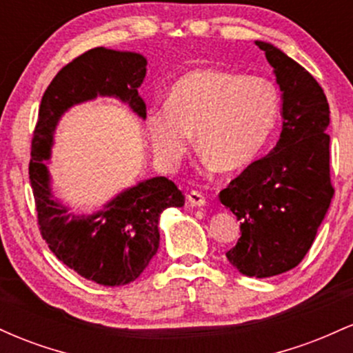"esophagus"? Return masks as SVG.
<instances>
[{"label":"esophagus","instance_id":"esophagus-1","mask_svg":"<svg viewBox=\"0 0 353 353\" xmlns=\"http://www.w3.org/2000/svg\"><path fill=\"white\" fill-rule=\"evenodd\" d=\"M188 201L192 208H202V205H205V197L202 196L199 190H190L188 194Z\"/></svg>","mask_w":353,"mask_h":353}]
</instances>
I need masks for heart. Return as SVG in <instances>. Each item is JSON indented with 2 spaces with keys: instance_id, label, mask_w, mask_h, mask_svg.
Masks as SVG:
<instances>
[{
  "instance_id": "obj_1",
  "label": "heart",
  "mask_w": 353,
  "mask_h": 353,
  "mask_svg": "<svg viewBox=\"0 0 353 353\" xmlns=\"http://www.w3.org/2000/svg\"><path fill=\"white\" fill-rule=\"evenodd\" d=\"M281 89L265 76L224 70L188 72L174 84L165 106L145 114L154 152L176 164L192 132L197 148L222 171L250 164L262 151L281 112Z\"/></svg>"
}]
</instances>
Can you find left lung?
I'll return each mask as SVG.
<instances>
[{"instance_id":"1","label":"left lung","mask_w":353,"mask_h":353,"mask_svg":"<svg viewBox=\"0 0 353 353\" xmlns=\"http://www.w3.org/2000/svg\"><path fill=\"white\" fill-rule=\"evenodd\" d=\"M282 91V132L275 148L247 165L219 199L241 221L242 236L225 252L247 277H272L294 269L314 244L330 208V109L323 89L305 68L265 41Z\"/></svg>"}]
</instances>
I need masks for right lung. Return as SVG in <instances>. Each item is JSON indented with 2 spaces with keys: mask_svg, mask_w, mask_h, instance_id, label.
Wrapping results in <instances>:
<instances>
[{
  "mask_svg": "<svg viewBox=\"0 0 353 353\" xmlns=\"http://www.w3.org/2000/svg\"><path fill=\"white\" fill-rule=\"evenodd\" d=\"M148 61L139 52L94 48L72 59L44 91L31 143L30 182L41 236L52 254L81 277L99 285L134 282L159 249V217L182 208L184 196L168 177H151L119 192L94 214H71L54 201L46 161L61 116L74 104L109 96L145 119L137 89Z\"/></svg>",
  "mask_w": 353,
  "mask_h": 353,
  "instance_id": "obj_1",
  "label": "right lung"
}]
</instances>
